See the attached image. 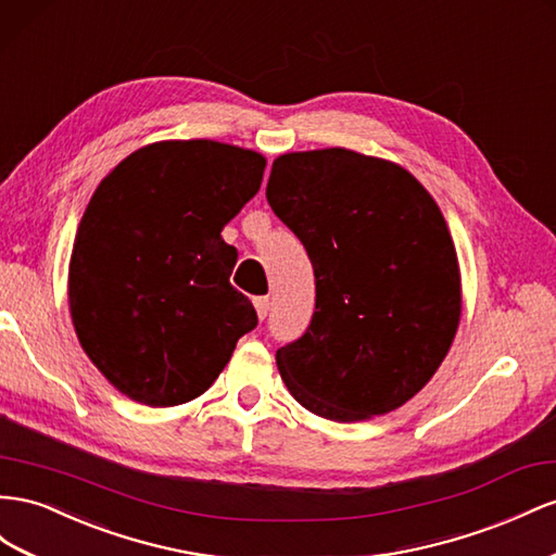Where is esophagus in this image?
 Here are the masks:
<instances>
[{
  "mask_svg": "<svg viewBox=\"0 0 556 556\" xmlns=\"http://www.w3.org/2000/svg\"><path fill=\"white\" fill-rule=\"evenodd\" d=\"M254 308H257V315L264 320L266 315H268V308H271V299H268V296H257V299H254Z\"/></svg>",
  "mask_w": 556,
  "mask_h": 556,
  "instance_id": "34e87169",
  "label": "esophagus"
}]
</instances>
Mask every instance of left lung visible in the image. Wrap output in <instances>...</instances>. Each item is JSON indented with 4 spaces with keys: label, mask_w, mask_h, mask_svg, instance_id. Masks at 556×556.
Masks as SVG:
<instances>
[{
    "label": "left lung",
    "mask_w": 556,
    "mask_h": 556,
    "mask_svg": "<svg viewBox=\"0 0 556 556\" xmlns=\"http://www.w3.org/2000/svg\"><path fill=\"white\" fill-rule=\"evenodd\" d=\"M266 201L315 274L306 332L276 353L285 386L339 424L402 407L442 365L460 318L438 203L395 163L341 147L276 159Z\"/></svg>",
    "instance_id": "left-lung-1"
}]
</instances>
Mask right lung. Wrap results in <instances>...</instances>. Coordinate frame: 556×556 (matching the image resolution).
Here are the masks:
<instances>
[{
	"label": "right lung",
	"instance_id": "right-lung-1",
	"mask_svg": "<svg viewBox=\"0 0 556 556\" xmlns=\"http://www.w3.org/2000/svg\"><path fill=\"white\" fill-rule=\"evenodd\" d=\"M266 161L213 140L138 149L102 179L74 238L70 311L81 349L135 402L203 395L257 311L229 276L222 229L260 191Z\"/></svg>",
	"mask_w": 556,
	"mask_h": 556
}]
</instances>
